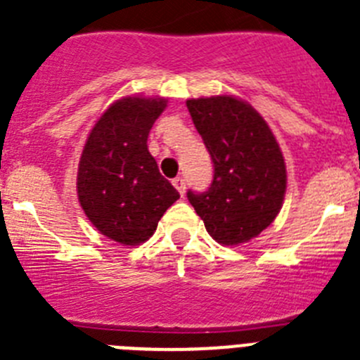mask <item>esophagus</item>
Here are the masks:
<instances>
[{"instance_id":"34e87169","label":"esophagus","mask_w":360,"mask_h":360,"mask_svg":"<svg viewBox=\"0 0 360 360\" xmlns=\"http://www.w3.org/2000/svg\"><path fill=\"white\" fill-rule=\"evenodd\" d=\"M173 186L176 187V191L178 193H180V196H184L186 195V180H184L182 176H176L173 180Z\"/></svg>"}]
</instances>
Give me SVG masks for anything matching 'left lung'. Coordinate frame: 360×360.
Segmentation results:
<instances>
[{"instance_id": "8db88e82", "label": "left lung", "mask_w": 360, "mask_h": 360, "mask_svg": "<svg viewBox=\"0 0 360 360\" xmlns=\"http://www.w3.org/2000/svg\"><path fill=\"white\" fill-rule=\"evenodd\" d=\"M195 128L214 164L205 193L187 200L221 245H240L265 231L287 191V167L274 133L259 113L232 95L187 101Z\"/></svg>"}]
</instances>
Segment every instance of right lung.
<instances>
[{"label": "right lung", "mask_w": 360, "mask_h": 360, "mask_svg": "<svg viewBox=\"0 0 360 360\" xmlns=\"http://www.w3.org/2000/svg\"><path fill=\"white\" fill-rule=\"evenodd\" d=\"M165 106L162 97L120 98L95 122L82 149L79 203L95 229L117 243H144L180 198L148 149L149 131Z\"/></svg>", "instance_id": "add662e5"}]
</instances>
